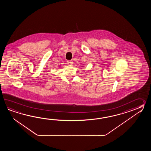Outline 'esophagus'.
<instances>
[{"instance_id": "34e87169", "label": "esophagus", "mask_w": 151, "mask_h": 151, "mask_svg": "<svg viewBox=\"0 0 151 151\" xmlns=\"http://www.w3.org/2000/svg\"><path fill=\"white\" fill-rule=\"evenodd\" d=\"M67 64L68 65H72V64H73V61H71V60H68L67 61Z\"/></svg>"}]
</instances>
